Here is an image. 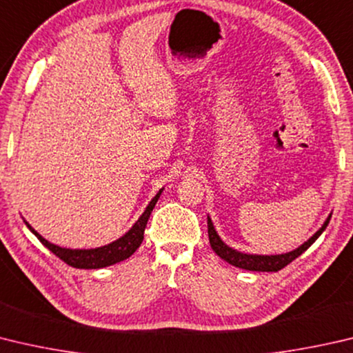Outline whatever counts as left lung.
Returning <instances> with one entry per match:
<instances>
[{"instance_id":"1","label":"left lung","mask_w":353,"mask_h":353,"mask_svg":"<svg viewBox=\"0 0 353 353\" xmlns=\"http://www.w3.org/2000/svg\"><path fill=\"white\" fill-rule=\"evenodd\" d=\"M330 217H327V221L324 222V225L318 230V232L312 236V238L304 242L303 245L298 247L296 250H293L290 253L285 254H273V256H261V254H245L241 252H236V250L230 248L221 241L219 236H217L216 230L213 227V222L208 217V238H210V245L214 250V253L219 256L221 259L227 261L228 264H232L234 267L243 268V270H252V272H278L281 268H284L285 265L290 264L293 259H296L299 254H303L307 248H309L313 242H315L321 233L325 230V227L329 225Z\"/></svg>"}]
</instances>
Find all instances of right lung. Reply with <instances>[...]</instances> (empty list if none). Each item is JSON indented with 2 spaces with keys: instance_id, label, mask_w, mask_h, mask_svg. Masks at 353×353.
I'll return each mask as SVG.
<instances>
[{
  "instance_id": "add662e5",
  "label": "right lung",
  "mask_w": 353,
  "mask_h": 353,
  "mask_svg": "<svg viewBox=\"0 0 353 353\" xmlns=\"http://www.w3.org/2000/svg\"><path fill=\"white\" fill-rule=\"evenodd\" d=\"M162 191H163V188L154 196V199L150 202L148 207H146V210L143 211V214L139 217V221L134 223L130 232H128L125 236H121L120 239L108 243V245H105V247L91 248V250L61 248L59 245H54V243L48 242L41 234H38L28 222H26V225H28L30 232L34 233L38 239H40V242L44 247H48L50 252H52L55 256H59V258L63 262H66L68 265L75 267V268H103L108 265L117 264V262H120V261L128 259L140 247V243H142V241H143L145 227H146V223H148L150 214H151L152 208L156 207V203L159 201L160 194H162Z\"/></svg>"
}]
</instances>
